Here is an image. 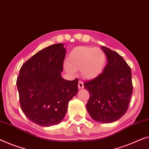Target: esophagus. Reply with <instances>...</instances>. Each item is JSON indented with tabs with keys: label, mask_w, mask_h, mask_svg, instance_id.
Instances as JSON below:
<instances>
[{
	"label": "esophagus",
	"mask_w": 149,
	"mask_h": 149,
	"mask_svg": "<svg viewBox=\"0 0 149 149\" xmlns=\"http://www.w3.org/2000/svg\"><path fill=\"white\" fill-rule=\"evenodd\" d=\"M84 83L81 81H79L78 82V88L79 89H82L84 88Z\"/></svg>",
	"instance_id": "34e87169"
}]
</instances>
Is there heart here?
<instances>
[{
  "label": "heart",
  "mask_w": 149,
  "mask_h": 149,
  "mask_svg": "<svg viewBox=\"0 0 149 149\" xmlns=\"http://www.w3.org/2000/svg\"><path fill=\"white\" fill-rule=\"evenodd\" d=\"M106 62L105 53L100 48L79 46L73 49L69 53L65 70L74 75L75 70H80L84 78L94 79L103 72Z\"/></svg>",
  "instance_id": "obj_1"
}]
</instances>
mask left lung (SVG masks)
<instances>
[{"mask_svg":"<svg viewBox=\"0 0 149 149\" xmlns=\"http://www.w3.org/2000/svg\"><path fill=\"white\" fill-rule=\"evenodd\" d=\"M102 49L108 63L100 75L84 83L90 93L86 108L93 120L111 123L120 118L128 110L133 90L132 74L121 55L106 47Z\"/></svg>","mask_w":149,"mask_h":149,"instance_id":"1","label":"left lung"}]
</instances>
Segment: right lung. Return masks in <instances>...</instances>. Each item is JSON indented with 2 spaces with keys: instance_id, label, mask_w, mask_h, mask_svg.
Listing matches in <instances>:
<instances>
[{
  "instance_id": "right-lung-1",
  "label": "right lung",
  "mask_w": 149,
  "mask_h": 149,
  "mask_svg": "<svg viewBox=\"0 0 149 149\" xmlns=\"http://www.w3.org/2000/svg\"><path fill=\"white\" fill-rule=\"evenodd\" d=\"M65 53L63 44H54L37 52L20 69L17 85L21 108L39 126L60 123L78 91V79L68 81L61 76Z\"/></svg>"
}]
</instances>
